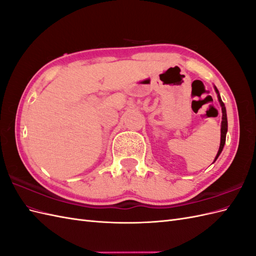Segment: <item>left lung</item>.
I'll return each mask as SVG.
<instances>
[{"label":"left lung","instance_id":"1","mask_svg":"<svg viewBox=\"0 0 256 256\" xmlns=\"http://www.w3.org/2000/svg\"><path fill=\"white\" fill-rule=\"evenodd\" d=\"M214 88H215V92L217 94V98H218V101L219 104H220V106H222V128H220V146H219V150H218V152L217 155L215 157V160H214V162H216L217 158L219 157V155H220L222 150H224V142H226V135H227V130H228V121H227V112H226V106H224V104L222 102V100L220 98V94H219V92L218 89L216 88V86H214Z\"/></svg>","mask_w":256,"mask_h":256}]
</instances>
